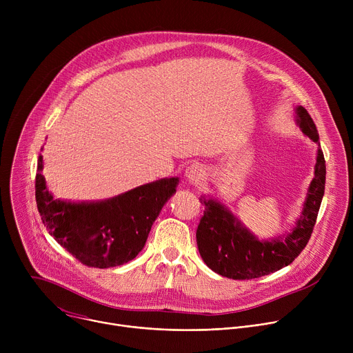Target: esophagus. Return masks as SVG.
I'll list each match as a JSON object with an SVG mask.
<instances>
[{"mask_svg":"<svg viewBox=\"0 0 353 353\" xmlns=\"http://www.w3.org/2000/svg\"><path fill=\"white\" fill-rule=\"evenodd\" d=\"M204 177H205V168L199 163H194L188 166L185 170V179L192 184H198L201 180H204Z\"/></svg>","mask_w":353,"mask_h":353,"instance_id":"34e87169","label":"esophagus"}]
</instances>
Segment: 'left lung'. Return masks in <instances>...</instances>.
Returning a JSON list of instances; mask_svg holds the SVG:
<instances>
[{"label": "left lung", "instance_id": "8db88e82", "mask_svg": "<svg viewBox=\"0 0 353 353\" xmlns=\"http://www.w3.org/2000/svg\"><path fill=\"white\" fill-rule=\"evenodd\" d=\"M297 123L309 138L319 143V131L309 112L299 106ZM325 188V159L317 152L314 179L303 212L292 232L271 241H259L240 222L214 199H201L205 207L196 228V245L204 263L216 274L230 279H253L289 265L307 245L313 233Z\"/></svg>", "mask_w": 353, "mask_h": 353}]
</instances>
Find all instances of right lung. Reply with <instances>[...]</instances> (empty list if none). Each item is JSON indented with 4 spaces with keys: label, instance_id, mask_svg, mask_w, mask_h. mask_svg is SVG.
Instances as JSON below:
<instances>
[{
    "label": "right lung",
    "instance_id": "add662e5",
    "mask_svg": "<svg viewBox=\"0 0 353 353\" xmlns=\"http://www.w3.org/2000/svg\"><path fill=\"white\" fill-rule=\"evenodd\" d=\"M36 172V204L43 225L59 244L86 267L110 268L134 260L166 201L176 191L177 177L137 187L102 203L72 204L54 199Z\"/></svg>",
    "mask_w": 353,
    "mask_h": 353
}]
</instances>
